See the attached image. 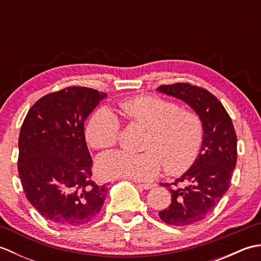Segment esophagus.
<instances>
[{
  "label": "esophagus",
  "instance_id": "esophagus-1",
  "mask_svg": "<svg viewBox=\"0 0 261 261\" xmlns=\"http://www.w3.org/2000/svg\"><path fill=\"white\" fill-rule=\"evenodd\" d=\"M138 186L142 190H150V188H153L156 186V184H146V182H138Z\"/></svg>",
  "mask_w": 261,
  "mask_h": 261
}]
</instances>
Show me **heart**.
<instances>
[{"label":"heart","mask_w":261,"mask_h":261,"mask_svg":"<svg viewBox=\"0 0 261 261\" xmlns=\"http://www.w3.org/2000/svg\"><path fill=\"white\" fill-rule=\"evenodd\" d=\"M129 120L148 129L146 152L111 150L96 159V173L103 178L150 180L165 164L167 173H184L195 163L204 139V124L193 111L158 96L141 95L121 103ZM121 136V121L109 108L98 109L88 122L86 139L93 148L114 146Z\"/></svg>","instance_id":"1"}]
</instances>
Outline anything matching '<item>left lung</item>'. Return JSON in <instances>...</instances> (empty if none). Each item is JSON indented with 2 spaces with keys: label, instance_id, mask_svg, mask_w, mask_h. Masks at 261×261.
<instances>
[{
  "label": "left lung",
  "instance_id": "8db88e82",
  "mask_svg": "<svg viewBox=\"0 0 261 261\" xmlns=\"http://www.w3.org/2000/svg\"><path fill=\"white\" fill-rule=\"evenodd\" d=\"M157 91L190 105L204 124L197 159L173 184H163L169 188L171 203L158 213L167 224L191 225L206 218L229 190L237 164V135L222 103L204 88L176 83L159 86ZM180 181L188 185L178 188L176 184Z\"/></svg>",
  "mask_w": 261,
  "mask_h": 261
}]
</instances>
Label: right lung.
<instances>
[{"mask_svg": "<svg viewBox=\"0 0 261 261\" xmlns=\"http://www.w3.org/2000/svg\"><path fill=\"white\" fill-rule=\"evenodd\" d=\"M108 95L71 86L32 105L19 136L18 170L25 197L46 220L63 228L91 222L107 198L92 179L84 123Z\"/></svg>", "mask_w": 261, "mask_h": 261, "instance_id": "add662e5", "label": "right lung"}]
</instances>
